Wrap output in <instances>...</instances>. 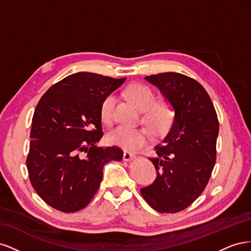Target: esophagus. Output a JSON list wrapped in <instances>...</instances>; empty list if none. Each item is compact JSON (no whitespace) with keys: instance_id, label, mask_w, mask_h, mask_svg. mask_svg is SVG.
<instances>
[{"instance_id":"esophagus-1","label":"esophagus","mask_w":251,"mask_h":251,"mask_svg":"<svg viewBox=\"0 0 251 251\" xmlns=\"http://www.w3.org/2000/svg\"><path fill=\"white\" fill-rule=\"evenodd\" d=\"M134 158H136V156L131 154V153H128V151H125V153H124V160L125 161H130Z\"/></svg>"}]
</instances>
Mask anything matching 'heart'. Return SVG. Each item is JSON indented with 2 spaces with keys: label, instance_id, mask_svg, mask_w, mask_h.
<instances>
[{
  "label": "heart",
  "instance_id": "obj_1",
  "mask_svg": "<svg viewBox=\"0 0 251 251\" xmlns=\"http://www.w3.org/2000/svg\"><path fill=\"white\" fill-rule=\"evenodd\" d=\"M126 93L136 107L144 111L143 121L155 133H163L171 126L175 115L173 107L163 100L155 101V94L149 87L135 83L126 89ZM115 104L116 96L114 94H109L103 100L100 113L104 123H112ZM108 137L114 146L128 151H136L147 143L149 134L144 128L120 126L113 128Z\"/></svg>",
  "mask_w": 251,
  "mask_h": 251
}]
</instances>
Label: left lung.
<instances>
[{
    "label": "left lung",
    "mask_w": 251,
    "mask_h": 251,
    "mask_svg": "<svg viewBox=\"0 0 251 251\" xmlns=\"http://www.w3.org/2000/svg\"><path fill=\"white\" fill-rule=\"evenodd\" d=\"M175 112L169 133L150 160L157 177L140 193L151 208L174 214L188 207L204 191L216 162L219 121L200 83L186 75L166 72L146 76Z\"/></svg>",
    "instance_id": "left-lung-1"
}]
</instances>
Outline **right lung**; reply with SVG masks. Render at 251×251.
I'll list each match as a JSON object with an SVG mask.
<instances>
[{"label":"right lung","mask_w":251,"mask_h":251,"mask_svg":"<svg viewBox=\"0 0 251 251\" xmlns=\"http://www.w3.org/2000/svg\"><path fill=\"white\" fill-rule=\"evenodd\" d=\"M125 80L77 72L53 85L37 103L26 163L33 188L51 207L63 212L86 207L104 164L123 159L120 149L95 143L103 135L101 103Z\"/></svg>","instance_id":"add662e5"}]
</instances>
